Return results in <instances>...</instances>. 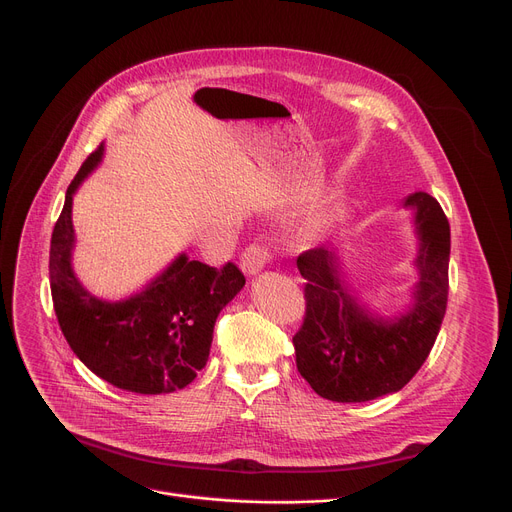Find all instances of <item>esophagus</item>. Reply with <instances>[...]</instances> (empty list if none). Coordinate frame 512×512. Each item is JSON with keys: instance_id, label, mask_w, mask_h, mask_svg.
<instances>
[{"instance_id": "obj_1", "label": "esophagus", "mask_w": 512, "mask_h": 512, "mask_svg": "<svg viewBox=\"0 0 512 512\" xmlns=\"http://www.w3.org/2000/svg\"><path fill=\"white\" fill-rule=\"evenodd\" d=\"M267 261H270V253H267L265 247L249 245L240 255V270L247 276H257Z\"/></svg>"}]
</instances>
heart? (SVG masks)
<instances>
[{
    "label": "heart",
    "instance_id": "b5f03b06",
    "mask_svg": "<svg viewBox=\"0 0 512 512\" xmlns=\"http://www.w3.org/2000/svg\"><path fill=\"white\" fill-rule=\"evenodd\" d=\"M336 218H338V209L332 203L313 211L309 218L299 226V230L294 232V242H297V247L311 249V247L319 245V242L324 240V236L328 234V230L332 228V224L336 222Z\"/></svg>",
    "mask_w": 512,
    "mask_h": 512
}]
</instances>
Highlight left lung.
<instances>
[{"instance_id": "8db88e82", "label": "left lung", "mask_w": 512, "mask_h": 512, "mask_svg": "<svg viewBox=\"0 0 512 512\" xmlns=\"http://www.w3.org/2000/svg\"><path fill=\"white\" fill-rule=\"evenodd\" d=\"M413 211L417 282L398 315L371 311L346 280L336 249L299 255L305 321L294 334L297 367L309 386L334 402H365L405 388L436 342L448 301L450 226L440 203L423 191L402 201Z\"/></svg>"}]
</instances>
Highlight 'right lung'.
I'll use <instances>...</instances> for the list:
<instances>
[{
	"mask_svg": "<svg viewBox=\"0 0 512 512\" xmlns=\"http://www.w3.org/2000/svg\"><path fill=\"white\" fill-rule=\"evenodd\" d=\"M101 157L103 145L80 166L51 234L53 309L74 355L101 380L137 394L182 390L205 367L215 319L245 286V276L234 263L218 270L180 253L124 301L91 294L72 270V197Z\"/></svg>",
	"mask_w": 512,
	"mask_h": 512,
	"instance_id": "right-lung-1",
	"label": "right lung"
}]
</instances>
